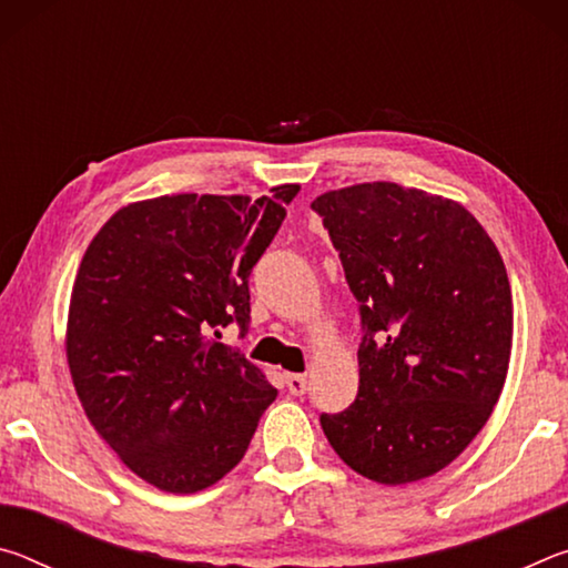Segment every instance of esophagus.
I'll return each mask as SVG.
<instances>
[{"label":"esophagus","instance_id":"34e87169","mask_svg":"<svg viewBox=\"0 0 568 568\" xmlns=\"http://www.w3.org/2000/svg\"><path fill=\"white\" fill-rule=\"evenodd\" d=\"M285 386L293 393V396H303V393L307 390V378L301 376V373H287Z\"/></svg>","mask_w":568,"mask_h":568}]
</instances>
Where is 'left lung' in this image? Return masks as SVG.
<instances>
[{
	"label": "left lung",
	"instance_id": "left-lung-1",
	"mask_svg": "<svg viewBox=\"0 0 568 568\" xmlns=\"http://www.w3.org/2000/svg\"><path fill=\"white\" fill-rule=\"evenodd\" d=\"M358 301V396L323 413L361 476L410 484L446 468L501 396L514 338L511 285L464 205L396 182L331 190L311 205Z\"/></svg>",
	"mask_w": 568,
	"mask_h": 568
}]
</instances>
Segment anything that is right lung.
Instances as JSON below:
<instances>
[{
    "label": "right lung",
    "mask_w": 568,
    "mask_h": 568,
    "mask_svg": "<svg viewBox=\"0 0 568 568\" xmlns=\"http://www.w3.org/2000/svg\"><path fill=\"white\" fill-rule=\"evenodd\" d=\"M277 195H162L114 213L84 253L67 363L94 430L168 494L217 484L245 456L277 390L213 333L245 335L247 277L285 220Z\"/></svg>",
    "instance_id": "add662e5"
}]
</instances>
